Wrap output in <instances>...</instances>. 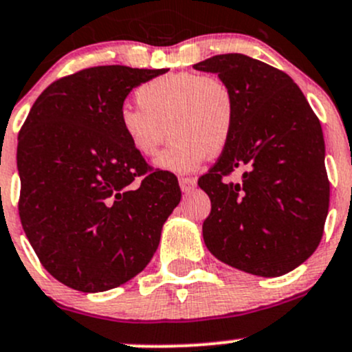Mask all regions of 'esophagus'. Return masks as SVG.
Instances as JSON below:
<instances>
[{"label": "esophagus", "mask_w": 352, "mask_h": 352, "mask_svg": "<svg viewBox=\"0 0 352 352\" xmlns=\"http://www.w3.org/2000/svg\"><path fill=\"white\" fill-rule=\"evenodd\" d=\"M196 177H179V186L183 192H191L196 188Z\"/></svg>", "instance_id": "esophagus-1"}]
</instances>
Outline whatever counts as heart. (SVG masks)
Masks as SVG:
<instances>
[{
    "label": "heart",
    "instance_id": "obj_1",
    "mask_svg": "<svg viewBox=\"0 0 352 352\" xmlns=\"http://www.w3.org/2000/svg\"><path fill=\"white\" fill-rule=\"evenodd\" d=\"M135 97L141 107L119 112L120 131L142 157L156 156L169 131L171 144L154 162L162 171H195L210 154H221L232 141L236 97L217 75L166 74L142 84Z\"/></svg>",
    "mask_w": 352,
    "mask_h": 352
}]
</instances>
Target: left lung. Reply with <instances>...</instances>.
Wrapping results in <instances>:
<instances>
[{"label":"left lung","instance_id":"left-lung-1","mask_svg":"<svg viewBox=\"0 0 352 352\" xmlns=\"http://www.w3.org/2000/svg\"><path fill=\"white\" fill-rule=\"evenodd\" d=\"M236 97L232 141L198 179L210 196L206 248L230 267L278 277L319 247L329 211L322 127L302 90L282 70L241 54L196 63ZM238 168V182L222 177Z\"/></svg>","mask_w":352,"mask_h":352}]
</instances>
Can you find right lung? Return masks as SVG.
<instances>
[{
    "label": "right lung",
    "instance_id": "add662e5",
    "mask_svg": "<svg viewBox=\"0 0 352 352\" xmlns=\"http://www.w3.org/2000/svg\"><path fill=\"white\" fill-rule=\"evenodd\" d=\"M166 72L80 70L48 85L21 127V225L41 265L70 289L104 292L135 277L179 205L176 176L151 171L119 126L131 90Z\"/></svg>",
    "mask_w": 352,
    "mask_h": 352
}]
</instances>
